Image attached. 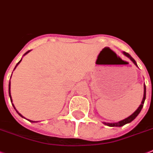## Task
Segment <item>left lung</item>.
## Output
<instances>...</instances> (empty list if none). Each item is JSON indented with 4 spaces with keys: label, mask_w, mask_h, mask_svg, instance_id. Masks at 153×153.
<instances>
[{
    "label": "left lung",
    "mask_w": 153,
    "mask_h": 153,
    "mask_svg": "<svg viewBox=\"0 0 153 153\" xmlns=\"http://www.w3.org/2000/svg\"><path fill=\"white\" fill-rule=\"evenodd\" d=\"M123 53L124 56H126V57H128L129 59H130V60L134 64V65H136V67H137V63H136V61L134 60V58H133V57L129 54V53H126V52H123ZM145 97H146V87H145V85H144V96H143V99H142V101H141L140 106L137 108V110L133 113L132 115H130L129 117L126 118V119H124V120H121V121L120 122H117V123H105V122H103V123L105 124V125H106V126H116V127H120V126H124V125H126V124L131 123V122H132L133 120H134L135 118L137 117V115H138L139 113L141 112V109H142V108H143L144 103H145Z\"/></svg>",
    "instance_id": "8db88e82"
}]
</instances>
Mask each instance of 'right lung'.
Returning <instances> with one entry per match:
<instances>
[{"instance_id": "obj_1", "label": "right lung", "mask_w": 153, "mask_h": 153, "mask_svg": "<svg viewBox=\"0 0 153 153\" xmlns=\"http://www.w3.org/2000/svg\"><path fill=\"white\" fill-rule=\"evenodd\" d=\"M30 50H29V51H27V53H25V54H24V55H23V56H25V55H27V53H30ZM21 60H22V59H20V60H19V62H18V64H16V67H15V68H14V70H15V69H16V67H17V66H18V65H19V63H20V62H21ZM11 77H12V75H11ZM10 89H11V82H10V81H9V84H8V94H9V97H10V100H11V102H12V96H11V90H10ZM12 106H13V108H15V110H16V112L18 113L19 115H20L21 117H23V118H24V117H23V115H21L20 113L19 112V111H17V110H16V108H15V106H14V105H13V104H12ZM29 121H30V122H31V123H38V122H36V121H32V120H29Z\"/></svg>"}]
</instances>
